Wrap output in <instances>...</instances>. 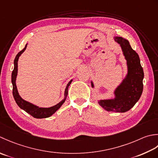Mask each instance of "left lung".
<instances>
[{"label":"left lung","mask_w":158,"mask_h":158,"mask_svg":"<svg viewBox=\"0 0 158 158\" xmlns=\"http://www.w3.org/2000/svg\"><path fill=\"white\" fill-rule=\"evenodd\" d=\"M119 44L126 60L127 73L114 91V98L98 100L99 106L108 112H125L139 100L143 90L144 72L138 54L131 48L129 41L121 37H114ZM91 87L95 88L91 81Z\"/></svg>","instance_id":"1"}]
</instances>
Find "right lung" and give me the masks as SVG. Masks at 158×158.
I'll return each mask as SVG.
<instances>
[{"mask_svg":"<svg viewBox=\"0 0 158 158\" xmlns=\"http://www.w3.org/2000/svg\"><path fill=\"white\" fill-rule=\"evenodd\" d=\"M28 44H26L25 48L22 51H20L17 55H16L14 65V68L13 70L12 73H11V82L13 85V95H14V98L16 104L22 110H24L31 116H33L34 118H48L50 117V116H52L54 113L59 110L60 108V106L63 104V103L65 102L67 94H68V88L69 85H71L73 80H71L70 81L67 83L66 86V88L65 89V93H64V98L61 100L60 102L58 103L57 104L54 105L53 106H51L49 108H43V107H40L37 105H35L32 103L27 102V100H24L23 98H21L18 91L17 86H16V78H17L18 76V62L19 60V58L21 56V54L23 53L25 50L27 49Z\"/></svg>","mask_w":158,"mask_h":158,"instance_id":"add662e5","label":"right lung"}]
</instances>
